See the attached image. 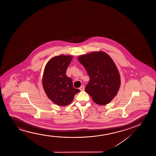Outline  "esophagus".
Segmentation results:
<instances>
[{
  "label": "esophagus",
  "instance_id": "34e87169",
  "mask_svg": "<svg viewBox=\"0 0 156 156\" xmlns=\"http://www.w3.org/2000/svg\"><path fill=\"white\" fill-rule=\"evenodd\" d=\"M79 90H85V87H84V86H81V87L79 88Z\"/></svg>",
  "mask_w": 156,
  "mask_h": 156
}]
</instances>
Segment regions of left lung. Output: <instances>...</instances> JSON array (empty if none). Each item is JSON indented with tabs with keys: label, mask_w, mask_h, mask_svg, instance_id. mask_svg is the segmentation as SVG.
<instances>
[{
	"label": "left lung",
	"mask_w": 156,
	"mask_h": 156,
	"mask_svg": "<svg viewBox=\"0 0 156 156\" xmlns=\"http://www.w3.org/2000/svg\"><path fill=\"white\" fill-rule=\"evenodd\" d=\"M90 80L85 92L99 105H107L117 94L120 85L119 73L113 60L103 51H94L78 58Z\"/></svg>",
	"instance_id": "obj_1"
}]
</instances>
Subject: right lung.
Returning <instances> with one entry per match:
<instances>
[{"label": "right lung", "mask_w": 156, "mask_h": 156, "mask_svg": "<svg viewBox=\"0 0 156 156\" xmlns=\"http://www.w3.org/2000/svg\"><path fill=\"white\" fill-rule=\"evenodd\" d=\"M73 56H57L51 58L45 66L43 85L48 98L56 105L66 106L72 102L80 90L73 86L72 79L66 75V71Z\"/></svg>", "instance_id": "obj_1"}]
</instances>
